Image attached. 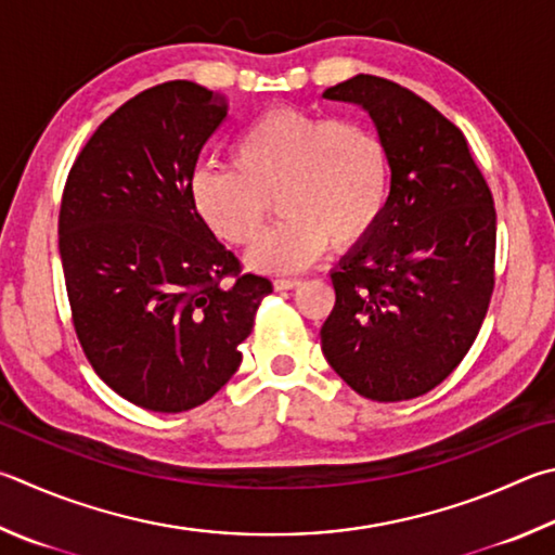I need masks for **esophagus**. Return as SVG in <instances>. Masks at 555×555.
Returning <instances> with one entry per match:
<instances>
[{"mask_svg": "<svg viewBox=\"0 0 555 555\" xmlns=\"http://www.w3.org/2000/svg\"><path fill=\"white\" fill-rule=\"evenodd\" d=\"M300 284H304V281H300V279H276L274 281V288L276 291H288V288H296Z\"/></svg>", "mask_w": 555, "mask_h": 555, "instance_id": "1", "label": "esophagus"}]
</instances>
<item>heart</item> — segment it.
Returning a JSON list of instances; mask_svg holds the SVG:
<instances>
[{"label": "heart", "instance_id": "1", "mask_svg": "<svg viewBox=\"0 0 555 555\" xmlns=\"http://www.w3.org/2000/svg\"><path fill=\"white\" fill-rule=\"evenodd\" d=\"M233 165L206 163L191 175V201L218 237L249 245L276 196L284 216L249 251L261 271H298L327 243H361L386 208L390 159L374 128L298 108H271L240 130Z\"/></svg>", "mask_w": 555, "mask_h": 555}]
</instances>
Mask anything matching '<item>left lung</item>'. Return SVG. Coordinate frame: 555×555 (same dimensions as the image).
I'll list each match as a JSON object with an SVG mask.
<instances>
[{
	"label": "left lung",
	"instance_id": "obj_1",
	"mask_svg": "<svg viewBox=\"0 0 555 555\" xmlns=\"http://www.w3.org/2000/svg\"><path fill=\"white\" fill-rule=\"evenodd\" d=\"M359 104L388 150L374 230L332 269L322 354L359 396L398 402L439 386L478 337L495 288V206L466 138L410 89L357 75L325 89Z\"/></svg>",
	"mask_w": 555,
	"mask_h": 555
}]
</instances>
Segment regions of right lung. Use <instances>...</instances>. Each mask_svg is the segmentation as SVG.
Segmentation results:
<instances>
[{"instance_id":"1","label":"right lung","mask_w":555,"mask_h":555,"mask_svg":"<svg viewBox=\"0 0 555 555\" xmlns=\"http://www.w3.org/2000/svg\"><path fill=\"white\" fill-rule=\"evenodd\" d=\"M225 96L175 79L130 99L69 169L57 235L79 345L138 408L184 412L235 374L271 281L243 274L191 201Z\"/></svg>"}]
</instances>
